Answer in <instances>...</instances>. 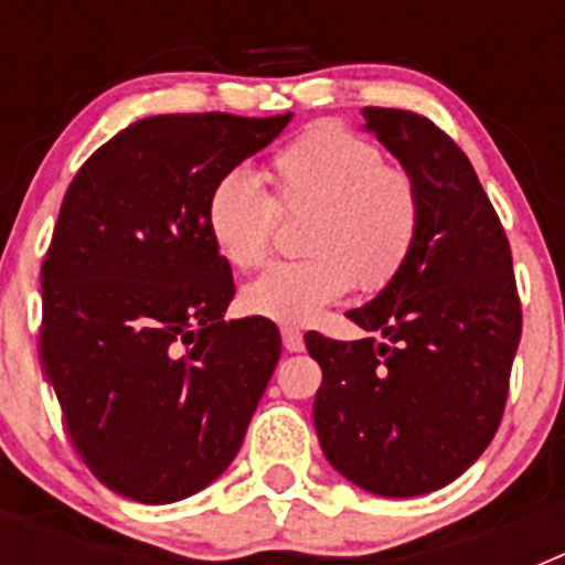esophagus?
<instances>
[{
	"mask_svg": "<svg viewBox=\"0 0 565 565\" xmlns=\"http://www.w3.org/2000/svg\"><path fill=\"white\" fill-rule=\"evenodd\" d=\"M282 344H286L288 353L306 351V339H302V333H299L297 328H282Z\"/></svg>",
	"mask_w": 565,
	"mask_h": 565,
	"instance_id": "34e87169",
	"label": "esophagus"
}]
</instances>
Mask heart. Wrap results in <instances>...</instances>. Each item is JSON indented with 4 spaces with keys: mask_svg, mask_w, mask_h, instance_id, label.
<instances>
[{
    "mask_svg": "<svg viewBox=\"0 0 565 565\" xmlns=\"http://www.w3.org/2000/svg\"><path fill=\"white\" fill-rule=\"evenodd\" d=\"M271 198L246 169L223 172L206 198V228L228 266L266 263L279 217L306 214L302 259L274 263L243 288V308L279 326H311L351 291L387 288L422 237L424 201L413 172L384 163L371 138L317 124L268 163Z\"/></svg>",
    "mask_w": 565,
    "mask_h": 565,
    "instance_id": "obj_1",
    "label": "heart"
}]
</instances>
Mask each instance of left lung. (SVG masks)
<instances>
[{"mask_svg":"<svg viewBox=\"0 0 565 565\" xmlns=\"http://www.w3.org/2000/svg\"><path fill=\"white\" fill-rule=\"evenodd\" d=\"M362 115L418 181L422 237L391 286L348 311L382 342L306 333L322 367L313 424L344 478L376 495L413 498L456 481L495 436L521 342V297L507 232L461 147L411 109Z\"/></svg>","mask_w":565,"mask_h":565,"instance_id":"1","label":"left lung"}]
</instances>
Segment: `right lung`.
Here are the masks:
<instances>
[{"mask_svg":"<svg viewBox=\"0 0 565 565\" xmlns=\"http://www.w3.org/2000/svg\"><path fill=\"white\" fill-rule=\"evenodd\" d=\"M288 121L152 115L89 154L64 194L39 353L70 441L118 495L181 501L243 444L282 342L271 319H223L234 279L206 198Z\"/></svg>","mask_w":565,"mask_h":565,"instance_id":"right-lung-1","label":"right lung"}]
</instances>
